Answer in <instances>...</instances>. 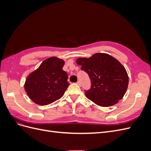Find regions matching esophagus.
<instances>
[{
  "label": "esophagus",
  "mask_w": 151,
  "mask_h": 151,
  "mask_svg": "<svg viewBox=\"0 0 151 151\" xmlns=\"http://www.w3.org/2000/svg\"><path fill=\"white\" fill-rule=\"evenodd\" d=\"M77 85H79V86H81V81H78L77 82Z\"/></svg>",
  "instance_id": "1"
}]
</instances>
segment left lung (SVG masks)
Returning <instances> with one entry per match:
<instances>
[{
  "instance_id": "obj_1",
  "label": "left lung",
  "mask_w": 151,
  "mask_h": 151,
  "mask_svg": "<svg viewBox=\"0 0 151 151\" xmlns=\"http://www.w3.org/2000/svg\"><path fill=\"white\" fill-rule=\"evenodd\" d=\"M81 70L88 74L91 82L86 97L100 106L115 104L125 94L129 77L125 67L116 58L106 53H96L91 57L76 60Z\"/></svg>"
}]
</instances>
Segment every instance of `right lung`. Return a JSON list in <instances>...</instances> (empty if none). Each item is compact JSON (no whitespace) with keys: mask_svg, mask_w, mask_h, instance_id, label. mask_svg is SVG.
I'll return each instance as SVG.
<instances>
[{"mask_svg":"<svg viewBox=\"0 0 151 151\" xmlns=\"http://www.w3.org/2000/svg\"><path fill=\"white\" fill-rule=\"evenodd\" d=\"M64 61L55 57L45 60L27 77L24 89L36 104L47 105L60 99L68 85L67 73L63 70Z\"/></svg>","mask_w":151,"mask_h":151,"instance_id":"obj_1","label":"right lung"}]
</instances>
